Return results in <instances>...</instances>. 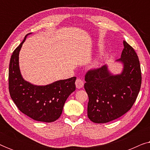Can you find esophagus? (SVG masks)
I'll use <instances>...</instances> for the list:
<instances>
[{"label": "esophagus", "instance_id": "esophagus-1", "mask_svg": "<svg viewBox=\"0 0 150 150\" xmlns=\"http://www.w3.org/2000/svg\"><path fill=\"white\" fill-rule=\"evenodd\" d=\"M76 87L78 89H81V88H82L83 87L84 85V83L83 81H82V80L80 79V78H78V79L76 80Z\"/></svg>", "mask_w": 150, "mask_h": 150}]
</instances>
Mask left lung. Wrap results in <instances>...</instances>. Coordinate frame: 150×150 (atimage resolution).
I'll use <instances>...</instances> for the list:
<instances>
[{
	"label": "left lung",
	"mask_w": 150,
	"mask_h": 150,
	"mask_svg": "<svg viewBox=\"0 0 150 150\" xmlns=\"http://www.w3.org/2000/svg\"><path fill=\"white\" fill-rule=\"evenodd\" d=\"M117 61L124 63L121 74L111 75L106 65L89 69L85 74L87 116L94 123L104 124L120 117L132 108L140 91V63L134 48L126 41Z\"/></svg>",
	"instance_id": "8db88e82"
}]
</instances>
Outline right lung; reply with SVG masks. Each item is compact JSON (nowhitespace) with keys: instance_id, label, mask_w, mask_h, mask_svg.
I'll return each instance as SVG.
<instances>
[{"instance_id":"right-lung-1","label":"right lung","mask_w":150,"mask_h":150,"mask_svg":"<svg viewBox=\"0 0 150 150\" xmlns=\"http://www.w3.org/2000/svg\"><path fill=\"white\" fill-rule=\"evenodd\" d=\"M26 35L11 55L9 68V91L20 111L38 122L58 120L67 98L75 91L76 78L61 80L46 86H36L22 79L19 68V52Z\"/></svg>"}]
</instances>
